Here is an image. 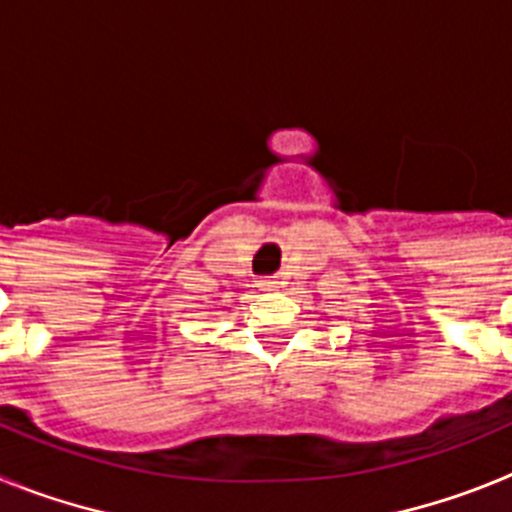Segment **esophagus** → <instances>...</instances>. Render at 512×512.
I'll return each mask as SVG.
<instances>
[{
	"label": "esophagus",
	"mask_w": 512,
	"mask_h": 512,
	"mask_svg": "<svg viewBox=\"0 0 512 512\" xmlns=\"http://www.w3.org/2000/svg\"><path fill=\"white\" fill-rule=\"evenodd\" d=\"M277 279H261V282H259V287L261 289H274V287H277Z\"/></svg>",
	"instance_id": "esophagus-1"
}]
</instances>
